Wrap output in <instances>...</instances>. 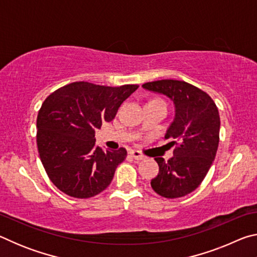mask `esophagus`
Returning a JSON list of instances; mask_svg holds the SVG:
<instances>
[{"instance_id":"esophagus-1","label":"esophagus","mask_w":257,"mask_h":257,"mask_svg":"<svg viewBox=\"0 0 257 257\" xmlns=\"http://www.w3.org/2000/svg\"><path fill=\"white\" fill-rule=\"evenodd\" d=\"M130 155H132L133 158L137 161H143L146 159V156L144 154H142L139 151H132L130 152Z\"/></svg>"}]
</instances>
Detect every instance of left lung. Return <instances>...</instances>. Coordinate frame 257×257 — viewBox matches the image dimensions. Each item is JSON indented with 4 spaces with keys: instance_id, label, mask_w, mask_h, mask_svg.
Here are the masks:
<instances>
[{
    "instance_id": "8db88e82",
    "label": "left lung",
    "mask_w": 257,
    "mask_h": 257,
    "mask_svg": "<svg viewBox=\"0 0 257 257\" xmlns=\"http://www.w3.org/2000/svg\"><path fill=\"white\" fill-rule=\"evenodd\" d=\"M145 89L161 93L175 103V120L165 138H173V156L155 158L159 175L151 186L165 198L186 196L202 184L219 146L220 115L211 96L182 80L163 79L146 82Z\"/></svg>"
}]
</instances>
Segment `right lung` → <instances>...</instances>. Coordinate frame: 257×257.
I'll use <instances>...</instances> for the list:
<instances>
[{"instance_id":"1","label":"right lung","mask_w":257,"mask_h":257,"mask_svg":"<svg viewBox=\"0 0 257 257\" xmlns=\"http://www.w3.org/2000/svg\"><path fill=\"white\" fill-rule=\"evenodd\" d=\"M138 85L119 87L76 81L46 97L37 115L38 153L50 180L62 193L89 198L111 184L127 151H103L95 130L114 119Z\"/></svg>"}]
</instances>
